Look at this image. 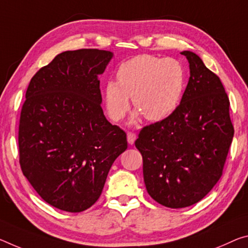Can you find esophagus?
<instances>
[{
	"label": "esophagus",
	"mask_w": 248,
	"mask_h": 248,
	"mask_svg": "<svg viewBox=\"0 0 248 248\" xmlns=\"http://www.w3.org/2000/svg\"><path fill=\"white\" fill-rule=\"evenodd\" d=\"M136 135L133 132H128L127 133V140H128V143L129 144H133V142L136 141Z\"/></svg>",
	"instance_id": "34e87169"
}]
</instances>
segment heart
Segmentation results:
<instances>
[{"instance_id":"heart-1","label":"heart","mask_w":248,"mask_h":248,"mask_svg":"<svg viewBox=\"0 0 248 248\" xmlns=\"http://www.w3.org/2000/svg\"><path fill=\"white\" fill-rule=\"evenodd\" d=\"M117 81L109 80L104 88V99L109 117L120 121L130 106L138 109L149 121H161L170 117L182 100L186 73L173 58L139 55L121 62L116 73Z\"/></svg>"}]
</instances>
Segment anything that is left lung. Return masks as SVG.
<instances>
[{
    "label": "left lung",
    "instance_id": "1",
    "mask_svg": "<svg viewBox=\"0 0 248 248\" xmlns=\"http://www.w3.org/2000/svg\"><path fill=\"white\" fill-rule=\"evenodd\" d=\"M181 54L188 62L190 78L178 109L142 128L135 142L149 195L171 209L193 205L213 188L234 136L222 81L195 53Z\"/></svg>",
    "mask_w": 248,
    "mask_h": 248
}]
</instances>
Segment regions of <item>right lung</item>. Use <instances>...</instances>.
<instances>
[{
	"label": "right lung",
	"mask_w": 248,
	"mask_h": 248,
	"mask_svg": "<svg viewBox=\"0 0 248 248\" xmlns=\"http://www.w3.org/2000/svg\"><path fill=\"white\" fill-rule=\"evenodd\" d=\"M113 53L58 54L27 87L18 128L19 164L39 196L62 211L89 209L128 147L125 132L106 119L100 80Z\"/></svg>",
	"instance_id": "right-lung-1"
}]
</instances>
